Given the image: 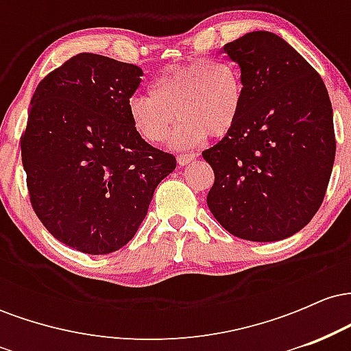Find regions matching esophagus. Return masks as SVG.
Wrapping results in <instances>:
<instances>
[{
  "instance_id": "34e87169",
  "label": "esophagus",
  "mask_w": 351,
  "mask_h": 351,
  "mask_svg": "<svg viewBox=\"0 0 351 351\" xmlns=\"http://www.w3.org/2000/svg\"><path fill=\"white\" fill-rule=\"evenodd\" d=\"M195 153H183V155H178V158H176V162H178L180 167H186L195 160Z\"/></svg>"
}]
</instances>
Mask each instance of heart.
Returning a JSON list of instances; mask_svg holds the SVG:
<instances>
[{"instance_id":"obj_1","label":"heart","mask_w":351,"mask_h":351,"mask_svg":"<svg viewBox=\"0 0 351 351\" xmlns=\"http://www.w3.org/2000/svg\"><path fill=\"white\" fill-rule=\"evenodd\" d=\"M147 95L128 102V117L142 138L162 143L176 115L178 127L171 134L173 148H191L206 136L226 135L239 119L244 84L234 64L223 59L195 60L167 67L152 80Z\"/></svg>"}]
</instances>
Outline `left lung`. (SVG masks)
<instances>
[{"label": "left lung", "instance_id": "1", "mask_svg": "<svg viewBox=\"0 0 351 351\" xmlns=\"http://www.w3.org/2000/svg\"><path fill=\"white\" fill-rule=\"evenodd\" d=\"M241 69L239 119L203 152L215 171L208 208L241 239L272 243L307 226L324 201L335 134L327 87L280 36L252 31L223 47Z\"/></svg>", "mask_w": 351, "mask_h": 351}]
</instances>
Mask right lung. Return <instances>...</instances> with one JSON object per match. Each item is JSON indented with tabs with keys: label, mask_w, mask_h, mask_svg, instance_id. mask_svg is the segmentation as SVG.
Instances as JSON below:
<instances>
[{
	"label": "right lung",
	"mask_w": 351,
	"mask_h": 351,
	"mask_svg": "<svg viewBox=\"0 0 351 351\" xmlns=\"http://www.w3.org/2000/svg\"><path fill=\"white\" fill-rule=\"evenodd\" d=\"M142 75L134 64L82 52L46 75L31 99L21 136L31 204L56 239L80 252L123 247L176 168L128 117Z\"/></svg>",
	"instance_id": "obj_1"
}]
</instances>
